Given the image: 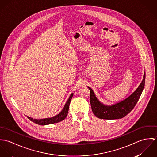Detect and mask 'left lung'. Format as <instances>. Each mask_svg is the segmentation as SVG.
<instances>
[{"label": "left lung", "mask_w": 157, "mask_h": 157, "mask_svg": "<svg viewBox=\"0 0 157 157\" xmlns=\"http://www.w3.org/2000/svg\"><path fill=\"white\" fill-rule=\"evenodd\" d=\"M146 74L138 88L128 98L124 100L111 106L101 104L96 98L94 92L90 88V100L92 111L98 118L105 120H114L122 118L131 112L137 103L143 92L145 84Z\"/></svg>", "instance_id": "1"}]
</instances>
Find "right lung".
I'll return each instance as SVG.
<instances>
[{
  "label": "right lung",
  "instance_id": "1",
  "mask_svg": "<svg viewBox=\"0 0 157 157\" xmlns=\"http://www.w3.org/2000/svg\"><path fill=\"white\" fill-rule=\"evenodd\" d=\"M73 96V94H71L69 99L67 100V102L66 103L64 108L63 110L61 111L60 113H59L57 115L50 118H45V119H41V120H36V119H33L30 117H28L29 120L32 121L33 122L38 124L39 125H46V124H54V123H57L58 122H60L62 120H63L67 116L68 111H69V104L71 102V100L72 99V97Z\"/></svg>",
  "mask_w": 157,
  "mask_h": 157
}]
</instances>
